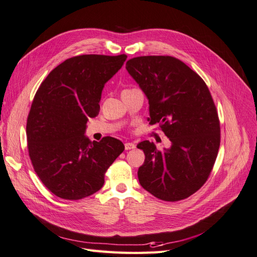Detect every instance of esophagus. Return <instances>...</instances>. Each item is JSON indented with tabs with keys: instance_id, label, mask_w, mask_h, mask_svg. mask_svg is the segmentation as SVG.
I'll return each instance as SVG.
<instances>
[{
	"instance_id": "1",
	"label": "esophagus",
	"mask_w": 257,
	"mask_h": 257,
	"mask_svg": "<svg viewBox=\"0 0 257 257\" xmlns=\"http://www.w3.org/2000/svg\"><path fill=\"white\" fill-rule=\"evenodd\" d=\"M134 148H136V144H134V143H130V142L125 143V150H126V151L134 150Z\"/></svg>"
}]
</instances>
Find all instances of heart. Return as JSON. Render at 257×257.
<instances>
[{
    "mask_svg": "<svg viewBox=\"0 0 257 257\" xmlns=\"http://www.w3.org/2000/svg\"><path fill=\"white\" fill-rule=\"evenodd\" d=\"M126 90H127V89H126Z\"/></svg>",
    "mask_w": 257,
    "mask_h": 257,
    "instance_id": "heart-1",
    "label": "heart"
}]
</instances>
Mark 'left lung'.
<instances>
[{"instance_id": "left-lung-1", "label": "left lung", "mask_w": 257, "mask_h": 257, "mask_svg": "<svg viewBox=\"0 0 257 257\" xmlns=\"http://www.w3.org/2000/svg\"><path fill=\"white\" fill-rule=\"evenodd\" d=\"M126 69L148 99L150 123H158L172 144L162 151L148 141L138 144L145 154L140 184L159 200H185L208 179L220 147V120L209 89L189 66L169 55L134 57Z\"/></svg>"}]
</instances>
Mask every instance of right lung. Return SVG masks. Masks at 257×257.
<instances>
[{"instance_id": "1", "label": "right lung", "mask_w": 257, "mask_h": 257, "mask_svg": "<svg viewBox=\"0 0 257 257\" xmlns=\"http://www.w3.org/2000/svg\"><path fill=\"white\" fill-rule=\"evenodd\" d=\"M126 59V54L70 57L37 89L27 121L29 155L41 183L63 200H81L100 190L106 170L125 150L117 139L90 142L84 132L88 118L100 110L104 84Z\"/></svg>"}]
</instances>
